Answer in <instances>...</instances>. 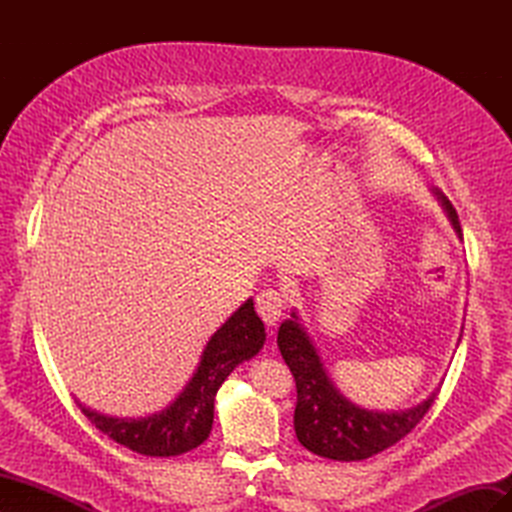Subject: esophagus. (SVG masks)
I'll return each mask as SVG.
<instances>
[{
	"label": "esophagus",
	"mask_w": 512,
	"mask_h": 512,
	"mask_svg": "<svg viewBox=\"0 0 512 512\" xmlns=\"http://www.w3.org/2000/svg\"><path fill=\"white\" fill-rule=\"evenodd\" d=\"M284 305H286V301H284V294L280 290L267 288L256 297V309H258L260 318L267 322V327H275L277 320L282 318Z\"/></svg>",
	"instance_id": "1"
}]
</instances>
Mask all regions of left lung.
Instances as JSON below:
<instances>
[{
  "instance_id": "8db88e82",
  "label": "left lung",
  "mask_w": 512,
  "mask_h": 512,
  "mask_svg": "<svg viewBox=\"0 0 512 512\" xmlns=\"http://www.w3.org/2000/svg\"><path fill=\"white\" fill-rule=\"evenodd\" d=\"M457 237L463 239L457 211L438 188H431ZM463 333V329H461ZM277 346L297 382V408H294V433L314 455L335 461H361L393 446L421 423L431 408L438 389L427 399L406 410H367L356 406L329 378L320 354L307 335L297 312L282 322L277 331Z\"/></svg>"
}]
</instances>
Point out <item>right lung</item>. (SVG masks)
Returning <instances> with one entry per match:
<instances>
[{
    "mask_svg": "<svg viewBox=\"0 0 512 512\" xmlns=\"http://www.w3.org/2000/svg\"><path fill=\"white\" fill-rule=\"evenodd\" d=\"M265 339V324L256 314L254 301L247 299L209 337L192 378L164 410L141 418H121L100 414L81 401L79 406L108 438L134 453L147 457L183 455L209 438L218 389L232 369L254 359Z\"/></svg>",
    "mask_w": 512,
    "mask_h": 512,
    "instance_id": "right-lung-1",
    "label": "right lung"
}]
</instances>
